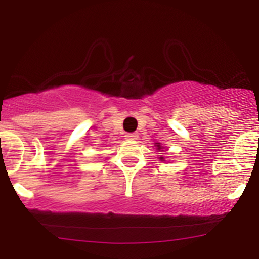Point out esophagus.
<instances>
[{"instance_id": "esophagus-1", "label": "esophagus", "mask_w": 259, "mask_h": 259, "mask_svg": "<svg viewBox=\"0 0 259 259\" xmlns=\"http://www.w3.org/2000/svg\"><path fill=\"white\" fill-rule=\"evenodd\" d=\"M138 134L136 133H129V134H126L125 135V138L127 139V140H136L138 139Z\"/></svg>"}]
</instances>
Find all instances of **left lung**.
Here are the masks:
<instances>
[{"label":"left lung","mask_w":259,"mask_h":259,"mask_svg":"<svg viewBox=\"0 0 259 259\" xmlns=\"http://www.w3.org/2000/svg\"><path fill=\"white\" fill-rule=\"evenodd\" d=\"M158 148H160V146L158 145ZM160 160H163V157H160Z\"/></svg>","instance_id":"8db88e82"}]
</instances>
